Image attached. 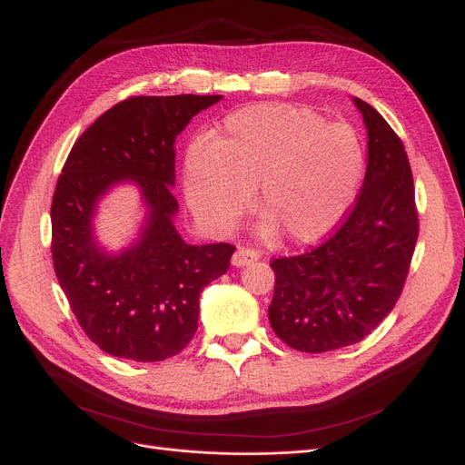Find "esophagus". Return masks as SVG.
<instances>
[{"instance_id":"1","label":"esophagus","mask_w":465,"mask_h":465,"mask_svg":"<svg viewBox=\"0 0 465 465\" xmlns=\"http://www.w3.org/2000/svg\"><path fill=\"white\" fill-rule=\"evenodd\" d=\"M260 258V252L254 251V249H249V247H239L235 251V254L232 256V263L237 265V267H242V265H249L252 262H256Z\"/></svg>"}]
</instances>
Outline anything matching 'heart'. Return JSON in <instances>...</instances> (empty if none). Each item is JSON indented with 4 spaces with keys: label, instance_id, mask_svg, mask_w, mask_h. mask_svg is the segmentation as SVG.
<instances>
[{
    "label": "heart",
    "instance_id": "heart-1",
    "mask_svg": "<svg viewBox=\"0 0 465 465\" xmlns=\"http://www.w3.org/2000/svg\"><path fill=\"white\" fill-rule=\"evenodd\" d=\"M365 167L358 134L307 107L252 105L228 114L184 158V190L203 223L224 228L254 188L265 223L292 242L328 235L349 213Z\"/></svg>",
    "mask_w": 465,
    "mask_h": 465
}]
</instances>
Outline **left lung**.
I'll return each mask as SVG.
<instances>
[{"mask_svg": "<svg viewBox=\"0 0 465 465\" xmlns=\"http://www.w3.org/2000/svg\"><path fill=\"white\" fill-rule=\"evenodd\" d=\"M368 128V171L339 226L303 254L272 260L270 322L300 352H328L370 335L400 300L419 239V211L405 146L358 97Z\"/></svg>", "mask_w": 465, "mask_h": 465, "instance_id": "1", "label": "left lung"}]
</instances>
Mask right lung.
Returning a JSON list of instances; mask_svg holds the SVG:
<instances>
[{
    "label": "right lung",
    "mask_w": 465,
    "mask_h": 465,
    "mask_svg": "<svg viewBox=\"0 0 465 465\" xmlns=\"http://www.w3.org/2000/svg\"><path fill=\"white\" fill-rule=\"evenodd\" d=\"M223 95H132L75 141L53 195L56 279L83 331L104 352L135 361L179 354L198 330L202 290L230 270L235 247L188 245L173 226V143ZM120 180L140 184L152 213L142 241L120 257L94 247V202Z\"/></svg>",
    "instance_id": "right-lung-1"
}]
</instances>
